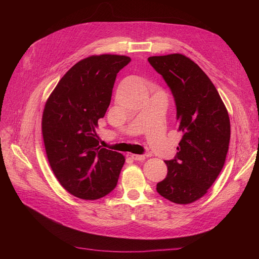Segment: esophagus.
<instances>
[{
    "label": "esophagus",
    "instance_id": "1",
    "mask_svg": "<svg viewBox=\"0 0 259 259\" xmlns=\"http://www.w3.org/2000/svg\"><path fill=\"white\" fill-rule=\"evenodd\" d=\"M130 156L135 161H144L146 159V156L143 154H131Z\"/></svg>",
    "mask_w": 259,
    "mask_h": 259
}]
</instances>
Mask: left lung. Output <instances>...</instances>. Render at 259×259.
Segmentation results:
<instances>
[{"mask_svg": "<svg viewBox=\"0 0 259 259\" xmlns=\"http://www.w3.org/2000/svg\"><path fill=\"white\" fill-rule=\"evenodd\" d=\"M173 94L178 131L183 137L175 159L165 161L167 175L156 185L163 198L176 204L201 199L214 184L230 142L227 108L204 71L183 54L149 57Z\"/></svg>", "mask_w": 259, "mask_h": 259, "instance_id": "obj_1", "label": "left lung"}]
</instances>
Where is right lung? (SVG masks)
<instances>
[{
    "label": "right lung",
    "instance_id": "1",
    "mask_svg": "<svg viewBox=\"0 0 259 259\" xmlns=\"http://www.w3.org/2000/svg\"><path fill=\"white\" fill-rule=\"evenodd\" d=\"M130 61L111 54L86 57L68 70L46 100V155L59 184L79 199L103 198L117 184L125 158L99 146L96 128L110 105L116 74Z\"/></svg>",
    "mask_w": 259,
    "mask_h": 259
}]
</instances>
